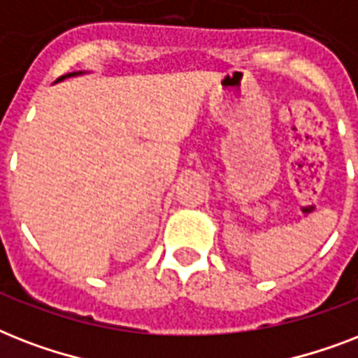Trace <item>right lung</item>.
Returning a JSON list of instances; mask_svg holds the SVG:
<instances>
[{"label": "right lung", "instance_id": "1", "mask_svg": "<svg viewBox=\"0 0 358 358\" xmlns=\"http://www.w3.org/2000/svg\"><path fill=\"white\" fill-rule=\"evenodd\" d=\"M69 76H76V74H69ZM61 80H63V78H61Z\"/></svg>", "mask_w": 358, "mask_h": 358}]
</instances>
